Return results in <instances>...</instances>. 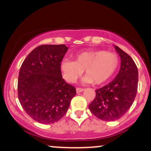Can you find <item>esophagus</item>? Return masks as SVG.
Returning a JSON list of instances; mask_svg holds the SVG:
<instances>
[{"instance_id": "esophagus-1", "label": "esophagus", "mask_w": 151, "mask_h": 151, "mask_svg": "<svg viewBox=\"0 0 151 151\" xmlns=\"http://www.w3.org/2000/svg\"><path fill=\"white\" fill-rule=\"evenodd\" d=\"M76 91H77V93H80L84 91V89H82V88H77V89H76Z\"/></svg>"}]
</instances>
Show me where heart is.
Segmentation results:
<instances>
[{"label": "heart", "mask_w": 151, "mask_h": 151, "mask_svg": "<svg viewBox=\"0 0 151 151\" xmlns=\"http://www.w3.org/2000/svg\"><path fill=\"white\" fill-rule=\"evenodd\" d=\"M119 64V56L104 50H89L75 55L74 62L65 59L60 63V70L64 79L74 83L85 72L83 79L85 84H101L110 79Z\"/></svg>", "instance_id": "b5f03b06"}]
</instances>
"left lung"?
<instances>
[{
    "mask_svg": "<svg viewBox=\"0 0 151 151\" xmlns=\"http://www.w3.org/2000/svg\"><path fill=\"white\" fill-rule=\"evenodd\" d=\"M121 58L119 72L111 82L96 90V97L89 106L93 115L102 121L119 119L133 104L138 89V69L125 52L114 45Z\"/></svg>",
    "mask_w": 151,
    "mask_h": 151,
    "instance_id": "left-lung-1",
    "label": "left lung"
}]
</instances>
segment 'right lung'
Instances as JSON below:
<instances>
[{"mask_svg": "<svg viewBox=\"0 0 151 151\" xmlns=\"http://www.w3.org/2000/svg\"><path fill=\"white\" fill-rule=\"evenodd\" d=\"M68 47L43 45L27 55L20 69L18 99L27 115L43 124L57 122L65 116L76 89L62 79L60 63Z\"/></svg>", "mask_w": 151, "mask_h": 151, "instance_id": "1", "label": "right lung"}]
</instances>
